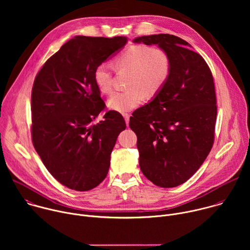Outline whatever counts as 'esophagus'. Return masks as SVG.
<instances>
[{
  "label": "esophagus",
  "instance_id": "1",
  "mask_svg": "<svg viewBox=\"0 0 250 250\" xmlns=\"http://www.w3.org/2000/svg\"><path fill=\"white\" fill-rule=\"evenodd\" d=\"M124 118H125V121L126 126H128V125H129V115L125 114V115H124Z\"/></svg>",
  "mask_w": 250,
  "mask_h": 250
}]
</instances>
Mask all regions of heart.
<instances>
[{"label": "heart", "mask_w": 250, "mask_h": 250, "mask_svg": "<svg viewBox=\"0 0 250 250\" xmlns=\"http://www.w3.org/2000/svg\"><path fill=\"white\" fill-rule=\"evenodd\" d=\"M116 69H130L126 91L114 93L106 102L112 111L125 114L135 109L145 100V94L153 96L166 84L171 73V58L166 50L149 45H132L119 54ZM94 82L103 94L113 90V68L108 62L100 63L94 70Z\"/></svg>", "instance_id": "heart-1"}]
</instances>
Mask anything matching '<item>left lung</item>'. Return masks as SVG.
Masks as SVG:
<instances>
[{
    "instance_id": "1",
    "label": "left lung",
    "mask_w": 250,
    "mask_h": 250,
    "mask_svg": "<svg viewBox=\"0 0 250 250\" xmlns=\"http://www.w3.org/2000/svg\"><path fill=\"white\" fill-rule=\"evenodd\" d=\"M133 42L156 44L171 58L166 84L133 112L129 127L137 136L141 172L156 186L177 187L196 173L213 145L217 100L212 75L204 58L175 35H145Z\"/></svg>"
}]
</instances>
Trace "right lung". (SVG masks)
Segmentation results:
<instances>
[{
    "instance_id": "right-lung-1",
    "label": "right lung",
    "mask_w": 250,
    "mask_h": 250,
    "mask_svg": "<svg viewBox=\"0 0 250 250\" xmlns=\"http://www.w3.org/2000/svg\"><path fill=\"white\" fill-rule=\"evenodd\" d=\"M125 37L68 41L42 66L31 93L33 146L55 179L69 189L89 191L105 178L123 116L110 111L94 121L104 103L95 85V68L126 44Z\"/></svg>"
}]
</instances>
